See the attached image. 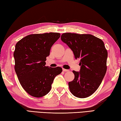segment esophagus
<instances>
[{
	"mask_svg": "<svg viewBox=\"0 0 121 121\" xmlns=\"http://www.w3.org/2000/svg\"><path fill=\"white\" fill-rule=\"evenodd\" d=\"M62 70H63V71H65V72H68V71H69V70L68 69H63Z\"/></svg>",
	"mask_w": 121,
	"mask_h": 121,
	"instance_id": "34e87169",
	"label": "esophagus"
}]
</instances>
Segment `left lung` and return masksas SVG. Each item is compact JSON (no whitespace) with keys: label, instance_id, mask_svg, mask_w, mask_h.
<instances>
[{"label":"left lung","instance_id":"1","mask_svg":"<svg viewBox=\"0 0 121 121\" xmlns=\"http://www.w3.org/2000/svg\"><path fill=\"white\" fill-rule=\"evenodd\" d=\"M61 39L79 59V72L73 71L74 78L68 83L74 96L89 97L98 89L106 73L107 51L103 41L91 34L65 33Z\"/></svg>","mask_w":121,"mask_h":121}]
</instances>
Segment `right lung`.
Masks as SVG:
<instances>
[{"label": "right lung", "mask_w": 121, "mask_h": 121, "mask_svg": "<svg viewBox=\"0 0 121 121\" xmlns=\"http://www.w3.org/2000/svg\"><path fill=\"white\" fill-rule=\"evenodd\" d=\"M60 36L58 33L30 34L15 45V72L24 89L33 97L48 94L54 78L62 71L59 67L45 66L46 58Z\"/></svg>", "instance_id": "right-lung-1"}]
</instances>
